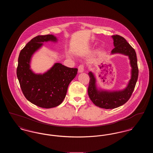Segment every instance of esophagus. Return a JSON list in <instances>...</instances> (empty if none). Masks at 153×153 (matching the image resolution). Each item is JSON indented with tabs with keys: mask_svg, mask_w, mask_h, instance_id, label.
<instances>
[{
	"mask_svg": "<svg viewBox=\"0 0 153 153\" xmlns=\"http://www.w3.org/2000/svg\"><path fill=\"white\" fill-rule=\"evenodd\" d=\"M84 71V66L83 65H80L78 67V72L79 73H82Z\"/></svg>",
	"mask_w": 153,
	"mask_h": 153,
	"instance_id": "esophagus-1",
	"label": "esophagus"
}]
</instances>
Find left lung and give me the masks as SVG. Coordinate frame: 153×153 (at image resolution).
<instances>
[{
    "label": "left lung",
    "mask_w": 153,
    "mask_h": 153,
    "mask_svg": "<svg viewBox=\"0 0 153 153\" xmlns=\"http://www.w3.org/2000/svg\"><path fill=\"white\" fill-rule=\"evenodd\" d=\"M115 48L111 54H122L128 56L130 60L131 77L127 87L118 91H108L98 89L96 87V80L94 74L89 72L90 78L88 88V96L95 105L105 109H114L119 107L127 102L134 90L138 77L139 70L137 54L135 50L123 36L119 35L112 36Z\"/></svg>",
    "instance_id": "8db88e82"
}]
</instances>
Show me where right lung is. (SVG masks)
Listing matches in <instances>:
<instances>
[{
  "label": "right lung",
  "mask_w": 153,
  "mask_h": 153,
  "mask_svg": "<svg viewBox=\"0 0 153 153\" xmlns=\"http://www.w3.org/2000/svg\"><path fill=\"white\" fill-rule=\"evenodd\" d=\"M57 41L51 34L36 36L21 50L18 57L16 75L23 95L30 102L44 108H53L62 103L69 84L78 71L60 63H56L44 74H36L31 70V57L42 43Z\"/></svg>",
  "instance_id": "1"
}]
</instances>
